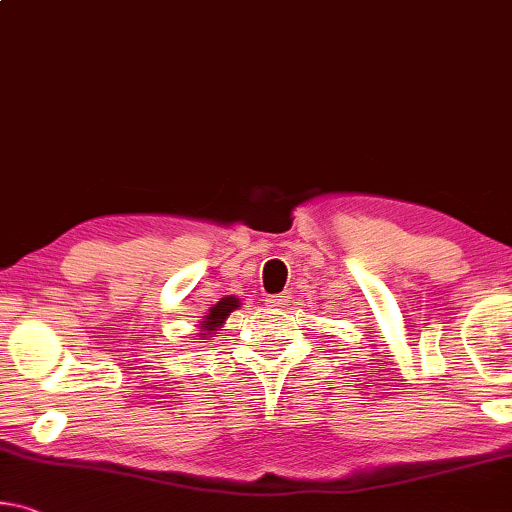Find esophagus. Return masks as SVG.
Returning <instances> with one entry per match:
<instances>
[{
    "label": "esophagus",
    "instance_id": "obj_1",
    "mask_svg": "<svg viewBox=\"0 0 512 512\" xmlns=\"http://www.w3.org/2000/svg\"><path fill=\"white\" fill-rule=\"evenodd\" d=\"M265 304L270 306V309H283V306L288 304V295H283V293L281 295H270L265 300Z\"/></svg>",
    "mask_w": 512,
    "mask_h": 512
}]
</instances>
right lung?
Listing matches in <instances>:
<instances>
[{
	"label": "right lung",
	"mask_w": 512,
	"mask_h": 512,
	"mask_svg": "<svg viewBox=\"0 0 512 512\" xmlns=\"http://www.w3.org/2000/svg\"><path fill=\"white\" fill-rule=\"evenodd\" d=\"M238 306H240V297H235V295H226L217 304H212L206 316H203V320L199 322L201 343L212 341V336L219 334V329H222L226 318H229L231 313L238 309Z\"/></svg>",
	"instance_id": "add662e5"
}]
</instances>
